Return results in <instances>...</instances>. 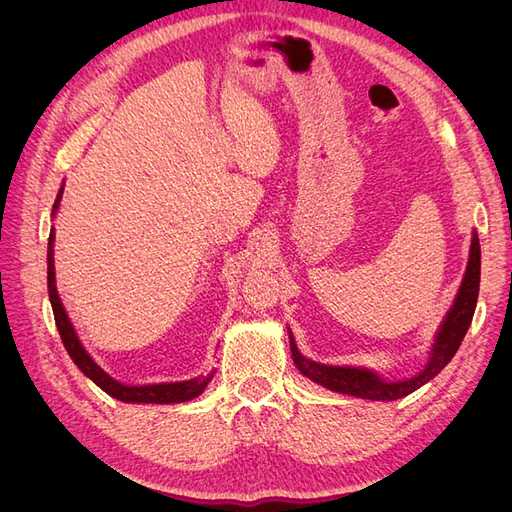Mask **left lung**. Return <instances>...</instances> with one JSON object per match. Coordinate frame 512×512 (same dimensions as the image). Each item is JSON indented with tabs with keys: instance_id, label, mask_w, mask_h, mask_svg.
Segmentation results:
<instances>
[{
	"instance_id": "obj_1",
	"label": "left lung",
	"mask_w": 512,
	"mask_h": 512,
	"mask_svg": "<svg viewBox=\"0 0 512 512\" xmlns=\"http://www.w3.org/2000/svg\"><path fill=\"white\" fill-rule=\"evenodd\" d=\"M478 286H480V243H478V235L474 232L468 269H466V275H463L457 299L453 307L448 309V314L436 335V342H433L427 365L423 367L421 374H416L412 378L389 382V380H382L371 369L335 367V365H322L316 361H309L299 352L290 333L292 361L303 376H307L312 382L322 384L324 389L335 391V393H344V395L361 397V399H374V401H395V399L406 397L416 389H421V386L427 384L431 378H436L440 371L451 363V359L463 342V337H466L470 329V322L476 309V299H478Z\"/></svg>"
}]
</instances>
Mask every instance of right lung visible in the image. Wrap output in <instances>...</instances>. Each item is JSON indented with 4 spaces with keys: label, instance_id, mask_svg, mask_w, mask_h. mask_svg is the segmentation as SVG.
I'll use <instances>...</instances> for the list:
<instances>
[{
    "label": "right lung",
    "instance_id": "1",
    "mask_svg": "<svg viewBox=\"0 0 512 512\" xmlns=\"http://www.w3.org/2000/svg\"><path fill=\"white\" fill-rule=\"evenodd\" d=\"M61 194H64V188L59 190L55 205H53V215L59 209V200ZM53 241H55V228H51L49 235V252H46V280H49V299H51V307H53V316H55V324L57 331L61 335V342H64L70 359L74 361V365L79 367L83 374L94 380L104 393H108L111 397L126 401V404H181V401H190L194 397H198L207 389V384L213 378V371L207 376L200 378H192V380H183V382H162V384H145V386H128L121 384L117 380H113L106 371L91 359L89 352L83 348L79 335H76L72 322L66 314L64 303H61L57 288H55V260H53Z\"/></svg>",
    "mask_w": 512,
    "mask_h": 512
}]
</instances>
